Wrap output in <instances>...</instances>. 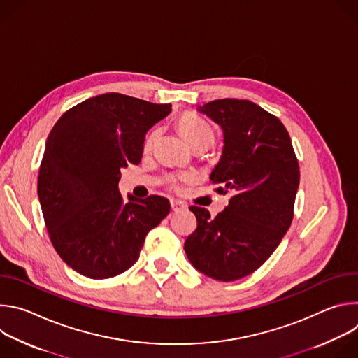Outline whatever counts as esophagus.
<instances>
[{
	"label": "esophagus",
	"instance_id": "obj_1",
	"mask_svg": "<svg viewBox=\"0 0 358 358\" xmlns=\"http://www.w3.org/2000/svg\"><path fill=\"white\" fill-rule=\"evenodd\" d=\"M170 203H171V210H173L174 213H177V211H180V210H184V208H185L184 203H181V202L176 201V199H171V201H170Z\"/></svg>",
	"mask_w": 358,
	"mask_h": 358
}]
</instances>
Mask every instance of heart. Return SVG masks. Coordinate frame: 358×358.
I'll use <instances>...</instances> for the list:
<instances>
[{
    "label": "heart",
    "mask_w": 358,
    "mask_h": 358,
    "mask_svg": "<svg viewBox=\"0 0 358 358\" xmlns=\"http://www.w3.org/2000/svg\"><path fill=\"white\" fill-rule=\"evenodd\" d=\"M177 129L181 133V136L185 138V141L191 145H199V144H206V145H211L214 143V130L213 127L203 120L199 116L194 115V113H182L178 119H177ZM157 138V131H151L145 140H144V150L148 151L151 150L152 144H155ZM192 177L191 176H182L180 178H171V187L174 189L180 188V181H191Z\"/></svg>",
    "instance_id": "1"
}]
</instances>
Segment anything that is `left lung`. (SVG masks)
Listing matches in <instances>:
<instances>
[{"label": "left lung", "mask_w": 358, "mask_h": 358, "mask_svg": "<svg viewBox=\"0 0 358 358\" xmlns=\"http://www.w3.org/2000/svg\"><path fill=\"white\" fill-rule=\"evenodd\" d=\"M224 130V150L210 180L231 192L217 217L191 206L195 231L184 250L192 266L232 282L259 269L287 232L300 181L299 162L283 123L249 100L220 99L198 109Z\"/></svg>", "instance_id": "left-lung-1"}]
</instances>
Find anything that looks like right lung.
<instances>
[{"mask_svg":"<svg viewBox=\"0 0 358 358\" xmlns=\"http://www.w3.org/2000/svg\"><path fill=\"white\" fill-rule=\"evenodd\" d=\"M171 112L122 93H105L66 110L50 130L38 174L45 225L62 261L90 279L123 273L147 234L170 213L164 196L124 202L122 170L141 162L145 133Z\"/></svg>","mask_w":358,"mask_h":358,"instance_id":"add662e5","label":"right lung"}]
</instances>
